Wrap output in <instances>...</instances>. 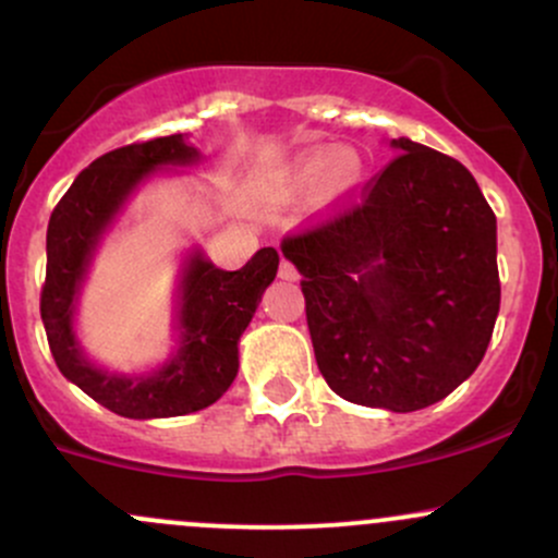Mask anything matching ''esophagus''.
<instances>
[{
	"label": "esophagus",
	"instance_id": "obj_1",
	"mask_svg": "<svg viewBox=\"0 0 558 558\" xmlns=\"http://www.w3.org/2000/svg\"><path fill=\"white\" fill-rule=\"evenodd\" d=\"M279 277L287 279V281H295L298 279V268L292 266V263L287 260V257H281V263H279Z\"/></svg>",
	"mask_w": 558,
	"mask_h": 558
}]
</instances>
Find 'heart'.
Here are the masks:
<instances>
[{"label": "heart", "mask_w": 558, "mask_h": 558, "mask_svg": "<svg viewBox=\"0 0 558 558\" xmlns=\"http://www.w3.org/2000/svg\"><path fill=\"white\" fill-rule=\"evenodd\" d=\"M329 172V183L335 189H351L362 181V159L353 151H335V148H319L298 161L295 178L298 183H316Z\"/></svg>", "instance_id": "heart-1"}]
</instances>
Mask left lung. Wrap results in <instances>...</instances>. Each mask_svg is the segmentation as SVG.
<instances>
[{"instance_id": "obj_1", "label": "left lung", "mask_w": 558, "mask_h": 558, "mask_svg": "<svg viewBox=\"0 0 558 558\" xmlns=\"http://www.w3.org/2000/svg\"><path fill=\"white\" fill-rule=\"evenodd\" d=\"M397 157L281 253L301 271L316 364L338 397L415 412L484 359L500 311L497 226L458 159L391 141Z\"/></svg>"}]
</instances>
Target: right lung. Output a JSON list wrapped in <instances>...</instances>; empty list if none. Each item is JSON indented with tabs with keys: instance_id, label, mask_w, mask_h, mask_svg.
<instances>
[{
	"instance_id": "1",
	"label": "right lung",
	"mask_w": 558,
	"mask_h": 558,
	"mask_svg": "<svg viewBox=\"0 0 558 558\" xmlns=\"http://www.w3.org/2000/svg\"><path fill=\"white\" fill-rule=\"evenodd\" d=\"M196 148L183 135L113 148L85 167L50 215L41 322L58 369L106 410L122 417H178L205 410L229 391L239 369V335L253 319L263 290L277 277L279 255L263 247L239 271H220L196 253L183 277V343L167 367L148 377H119L80 353L71 314L98 233L124 196L161 165H185Z\"/></svg>"
}]
</instances>
